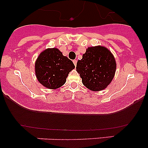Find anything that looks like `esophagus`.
Returning a JSON list of instances; mask_svg holds the SVG:
<instances>
[{
    "label": "esophagus",
    "instance_id": "34e87169",
    "mask_svg": "<svg viewBox=\"0 0 148 148\" xmlns=\"http://www.w3.org/2000/svg\"><path fill=\"white\" fill-rule=\"evenodd\" d=\"M73 64H75V66H76V64H77V60H73Z\"/></svg>",
    "mask_w": 148,
    "mask_h": 148
}]
</instances>
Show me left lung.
Segmentation results:
<instances>
[{"label":"left lung","instance_id":"8db88e82","mask_svg":"<svg viewBox=\"0 0 148 148\" xmlns=\"http://www.w3.org/2000/svg\"><path fill=\"white\" fill-rule=\"evenodd\" d=\"M116 62L113 53L104 46L90 47L77 62L76 71L82 83L92 91L107 88L114 78Z\"/></svg>","mask_w":148,"mask_h":148}]
</instances>
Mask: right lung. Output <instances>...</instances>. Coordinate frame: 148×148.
<instances>
[{
	"label": "right lung",
	"instance_id": "1",
	"mask_svg": "<svg viewBox=\"0 0 148 148\" xmlns=\"http://www.w3.org/2000/svg\"><path fill=\"white\" fill-rule=\"evenodd\" d=\"M75 65L58 48L44 49L35 63V75L44 87L56 90L64 85Z\"/></svg>",
	"mask_w": 148,
	"mask_h": 148
}]
</instances>
